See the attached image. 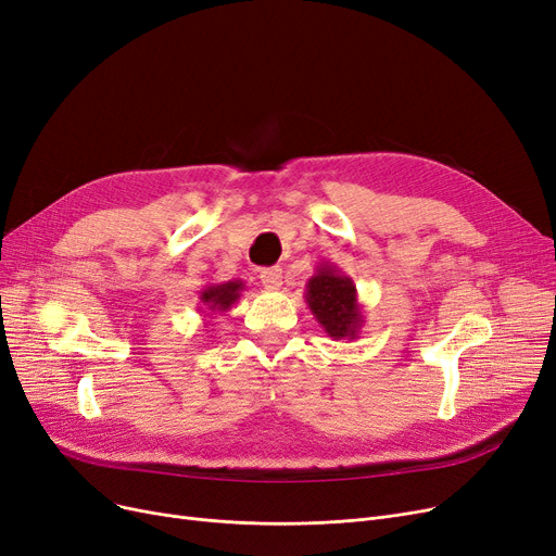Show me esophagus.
Returning <instances> with one entry per match:
<instances>
[{
	"label": "esophagus",
	"instance_id": "34e87169",
	"mask_svg": "<svg viewBox=\"0 0 556 556\" xmlns=\"http://www.w3.org/2000/svg\"><path fill=\"white\" fill-rule=\"evenodd\" d=\"M261 281L265 288H279L281 286V268L279 265H273V268H263L261 270Z\"/></svg>",
	"mask_w": 556,
	"mask_h": 556
}]
</instances>
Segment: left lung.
I'll return each mask as SVG.
<instances>
[{
	"instance_id": "left-lung-1",
	"label": "left lung",
	"mask_w": 556,
	"mask_h": 556,
	"mask_svg": "<svg viewBox=\"0 0 556 556\" xmlns=\"http://www.w3.org/2000/svg\"><path fill=\"white\" fill-rule=\"evenodd\" d=\"M306 306L313 318L331 336L333 341H354L364 327V313H361L356 286L352 277L341 273L331 263H320L306 281L304 293Z\"/></svg>"
}]
</instances>
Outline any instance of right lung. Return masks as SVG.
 <instances>
[{
    "instance_id": "add662e5",
    "label": "right lung",
    "mask_w": 556,
    "mask_h": 556,
    "mask_svg": "<svg viewBox=\"0 0 556 556\" xmlns=\"http://www.w3.org/2000/svg\"><path fill=\"white\" fill-rule=\"evenodd\" d=\"M245 281H225V283H208L200 291V316H215V313H227L243 293Z\"/></svg>"
}]
</instances>
